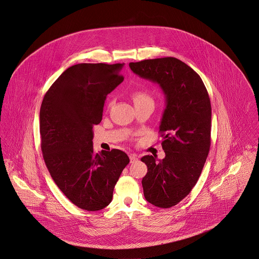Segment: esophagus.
Masks as SVG:
<instances>
[{"label":"esophagus","mask_w":259,"mask_h":259,"mask_svg":"<svg viewBox=\"0 0 259 259\" xmlns=\"http://www.w3.org/2000/svg\"><path fill=\"white\" fill-rule=\"evenodd\" d=\"M129 158H130V162H131V163H134V162L138 161V157L135 155V154H131V155H129Z\"/></svg>","instance_id":"obj_1"}]
</instances>
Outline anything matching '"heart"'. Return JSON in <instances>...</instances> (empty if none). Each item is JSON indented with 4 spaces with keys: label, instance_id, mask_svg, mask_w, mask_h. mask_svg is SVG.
I'll use <instances>...</instances> for the list:
<instances>
[{
    "label": "heart",
    "instance_id": "b5f03b06",
    "mask_svg": "<svg viewBox=\"0 0 259 259\" xmlns=\"http://www.w3.org/2000/svg\"><path fill=\"white\" fill-rule=\"evenodd\" d=\"M132 99L134 104L143 103L146 101H152L151 97L143 91H136L132 94Z\"/></svg>",
    "mask_w": 259,
    "mask_h": 259
}]
</instances>
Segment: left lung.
Here are the masks:
<instances>
[{
  "label": "left lung",
  "instance_id": "left-lung-1",
  "mask_svg": "<svg viewBox=\"0 0 259 259\" xmlns=\"http://www.w3.org/2000/svg\"><path fill=\"white\" fill-rule=\"evenodd\" d=\"M142 78L159 84L166 96L159 132L165 158L146 155L144 196L160 208L184 199L195 186L211 144V104L200 76L184 62L165 57L129 64Z\"/></svg>",
  "mask_w": 259,
  "mask_h": 259
}]
</instances>
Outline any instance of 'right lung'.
<instances>
[{
    "instance_id": "obj_1",
    "label": "right lung",
    "mask_w": 259,
    "mask_h": 259,
    "mask_svg": "<svg viewBox=\"0 0 259 259\" xmlns=\"http://www.w3.org/2000/svg\"><path fill=\"white\" fill-rule=\"evenodd\" d=\"M123 64L74 65L46 92L40 109L41 149L53 180L76 206L97 211L110 204L129 163L119 149L93 151V127L102 120L106 97L124 77Z\"/></svg>"
}]
</instances>
